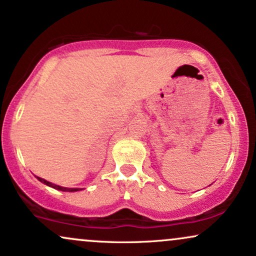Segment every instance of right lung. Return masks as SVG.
I'll use <instances>...</instances> for the list:
<instances>
[{
	"label": "right lung",
	"mask_w": 256,
	"mask_h": 256,
	"mask_svg": "<svg viewBox=\"0 0 256 256\" xmlns=\"http://www.w3.org/2000/svg\"><path fill=\"white\" fill-rule=\"evenodd\" d=\"M36 178H38L40 182L45 184L46 186H50V187H52V188L58 190H63V192H78V190H83V188H68V187H62V186H58V184H54L50 182V181H46L45 178H42L39 176H36Z\"/></svg>",
	"instance_id": "1"
}]
</instances>
